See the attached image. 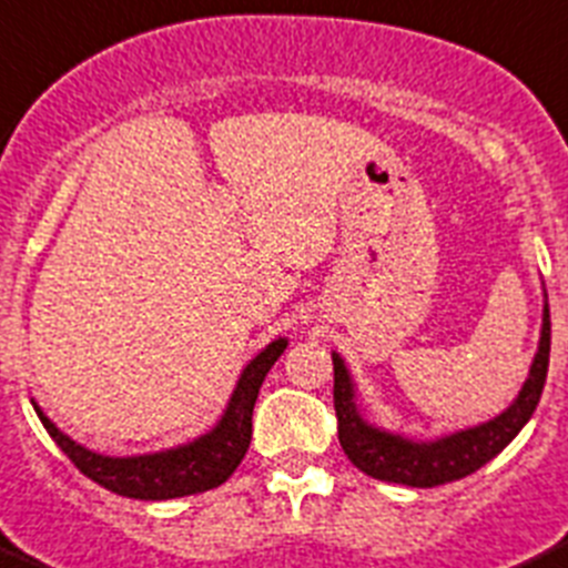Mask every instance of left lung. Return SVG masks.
<instances>
[{
    "label": "left lung",
    "mask_w": 568,
    "mask_h": 568,
    "mask_svg": "<svg viewBox=\"0 0 568 568\" xmlns=\"http://www.w3.org/2000/svg\"><path fill=\"white\" fill-rule=\"evenodd\" d=\"M549 342H552L549 305H544L538 356H535L529 378L521 395L516 397V404L485 426L452 434V437H443L437 443H409L404 437L367 426L356 412V404H353V384H349L347 369H344L342 358L333 356V406H336L338 443H342L344 454L367 476L381 481H395V485L437 487L445 481L470 476L481 465L490 463L532 417L544 384H547Z\"/></svg>",
    "instance_id": "left-lung-1"
}]
</instances>
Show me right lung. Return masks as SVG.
I'll use <instances>...</instances> for the list:
<instances>
[{
    "instance_id": "obj_1",
    "label": "right lung",
    "mask_w": 568,
    "mask_h": 568,
    "mask_svg": "<svg viewBox=\"0 0 568 568\" xmlns=\"http://www.w3.org/2000/svg\"><path fill=\"white\" fill-rule=\"evenodd\" d=\"M283 349L285 338H277V342L268 344L243 369L241 381L235 386V395H232L219 426L212 428L210 434H204V437L195 439V443L173 448V452L129 459L100 457V454L78 445L75 439H69L63 432H58L55 423L47 420L39 406H36V415L41 417V423H44L50 437L58 443V448L72 459V465L83 476H89L100 487H105V490L142 501L193 496V493H204L224 485L235 474L241 459L246 457L248 439H252L254 400H257V392L263 386V378L268 375V369L283 356Z\"/></svg>"
}]
</instances>
